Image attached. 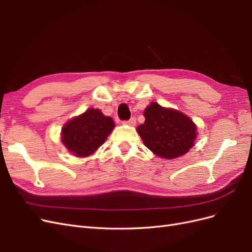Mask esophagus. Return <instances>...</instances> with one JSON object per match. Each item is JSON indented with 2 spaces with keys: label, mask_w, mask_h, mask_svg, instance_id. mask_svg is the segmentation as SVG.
<instances>
[{
  "label": "esophagus",
  "mask_w": 252,
  "mask_h": 252,
  "mask_svg": "<svg viewBox=\"0 0 252 252\" xmlns=\"http://www.w3.org/2000/svg\"><path fill=\"white\" fill-rule=\"evenodd\" d=\"M135 123H136V120H135V118H134V117L130 118V119H129L128 121H124V122H123V124L130 125V126H134V125H135Z\"/></svg>",
  "instance_id": "esophagus-1"
}]
</instances>
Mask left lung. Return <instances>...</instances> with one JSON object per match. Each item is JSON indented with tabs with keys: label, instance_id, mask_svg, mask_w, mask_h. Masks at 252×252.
<instances>
[{
	"label": "left lung",
	"instance_id": "left-lung-1",
	"mask_svg": "<svg viewBox=\"0 0 252 252\" xmlns=\"http://www.w3.org/2000/svg\"><path fill=\"white\" fill-rule=\"evenodd\" d=\"M145 122L138 130L145 146L164 158L185 155L196 139V126L185 114L151 103L144 111Z\"/></svg>",
	"mask_w": 252,
	"mask_h": 252
}]
</instances>
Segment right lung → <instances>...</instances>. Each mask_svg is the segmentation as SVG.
Wrapping results in <instances>:
<instances>
[{
    "mask_svg": "<svg viewBox=\"0 0 252 252\" xmlns=\"http://www.w3.org/2000/svg\"><path fill=\"white\" fill-rule=\"evenodd\" d=\"M114 123L98 110L90 108L70 120L62 129V142L77 157H88L102 146Z\"/></svg>",
    "mask_w": 252,
    "mask_h": 252,
    "instance_id": "obj_1",
    "label": "right lung"
}]
</instances>
